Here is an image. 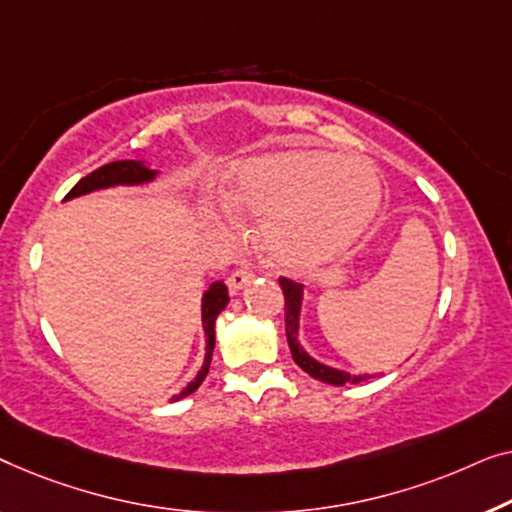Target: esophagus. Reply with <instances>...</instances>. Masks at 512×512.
<instances>
[{
	"label": "esophagus",
	"mask_w": 512,
	"mask_h": 512,
	"mask_svg": "<svg viewBox=\"0 0 512 512\" xmlns=\"http://www.w3.org/2000/svg\"><path fill=\"white\" fill-rule=\"evenodd\" d=\"M253 278H255V273L250 271L248 266H241V269H236L234 273H229V278H227V287H229V292L236 294L239 290H243V287H246Z\"/></svg>",
	"instance_id": "esophagus-1"
}]
</instances>
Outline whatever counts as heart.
Here are the masks:
<instances>
[{"instance_id":"obj_1","label":"heart","mask_w":512,"mask_h":512,"mask_svg":"<svg viewBox=\"0 0 512 512\" xmlns=\"http://www.w3.org/2000/svg\"><path fill=\"white\" fill-rule=\"evenodd\" d=\"M383 187L362 157L318 148L246 162L225 192L239 218L259 220V239L276 262L308 269L348 250L376 218Z\"/></svg>"}]
</instances>
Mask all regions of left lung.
<instances>
[{
	"instance_id": "8db88e82",
	"label": "left lung",
	"mask_w": 512,
	"mask_h": 512,
	"mask_svg": "<svg viewBox=\"0 0 512 512\" xmlns=\"http://www.w3.org/2000/svg\"><path fill=\"white\" fill-rule=\"evenodd\" d=\"M280 287H283L285 294V334L287 343H290L292 359L297 362L301 369H304L308 376L315 380H322L327 385L343 387L348 383H362V380H369L371 376H350V373L329 369V366L315 362V359L308 355V352L299 345V308H301V292H304V285L294 283L290 278H278Z\"/></svg>"
}]
</instances>
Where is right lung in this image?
Here are the masks:
<instances>
[{"instance_id": "obj_1", "label": "right lung", "mask_w": 512, "mask_h": 512, "mask_svg": "<svg viewBox=\"0 0 512 512\" xmlns=\"http://www.w3.org/2000/svg\"><path fill=\"white\" fill-rule=\"evenodd\" d=\"M153 178H155V171L143 167L141 162H134V160L111 162V164H104V167L95 169L85 178H81V181L71 187L69 194L64 199L81 197V194H88L92 190H102V187H111V185H139V183L153 181ZM227 301H229L227 285L222 283V280H215V283L204 292V299H201V318H204V331H206V359H204V366H201V371L197 373V378H194L176 399L187 397V394H192L201 383H204L208 366H211L213 348H215V318L225 311Z\"/></svg>"}]
</instances>
